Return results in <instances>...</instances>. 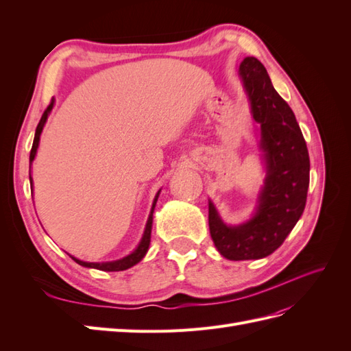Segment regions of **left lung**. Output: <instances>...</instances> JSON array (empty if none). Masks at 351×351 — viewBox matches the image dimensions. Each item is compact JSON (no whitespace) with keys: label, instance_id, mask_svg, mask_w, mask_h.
Masks as SVG:
<instances>
[{"label":"left lung","instance_id":"8db88e82","mask_svg":"<svg viewBox=\"0 0 351 351\" xmlns=\"http://www.w3.org/2000/svg\"><path fill=\"white\" fill-rule=\"evenodd\" d=\"M252 114L261 124V146L268 176L259 206L249 222L227 227L209 204V231L215 247L230 261L261 259L277 250L302 217L311 161L304 137L290 105L274 89L268 71L254 57L240 64Z\"/></svg>","mask_w":351,"mask_h":351}]
</instances>
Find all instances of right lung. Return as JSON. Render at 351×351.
I'll return each instance as SVG.
<instances>
[{"mask_svg": "<svg viewBox=\"0 0 351 351\" xmlns=\"http://www.w3.org/2000/svg\"><path fill=\"white\" fill-rule=\"evenodd\" d=\"M52 108V99L49 102V105L47 107V110L44 111V114H42L40 120L38 123V127H36V132H35V139H34V145H32V149H30V162L34 161L35 158V154H36V149H38V145H39V136H40V132L42 129H44V124L47 121V117H48V112L51 111ZM29 178H30V173H29ZM32 180V178H30ZM159 195V192H158ZM158 195L155 197V202H154V206H152V212L149 215V219H147V224H146V228H145V234L142 237V241L139 243V246H137V249L129 254V256H125L120 261H114V262H105V263H92V262H83V261H79L76 258H73L74 262H77L79 265H82V267H86V268H95V269H101V271H124L127 268H132L133 265H136L137 262H141L143 259V256L147 252V247H149V243H151V230H152V214H154V208H155V204H156V199H158Z\"/></svg>", "mask_w": 351, "mask_h": 351, "instance_id": "add662e5", "label": "right lung"}]
</instances>
